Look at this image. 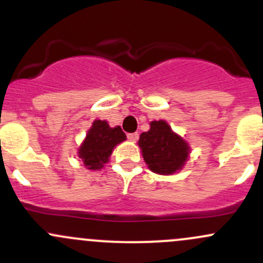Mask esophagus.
Masks as SVG:
<instances>
[{
    "label": "esophagus",
    "instance_id": "obj_1",
    "mask_svg": "<svg viewBox=\"0 0 263 263\" xmlns=\"http://www.w3.org/2000/svg\"><path fill=\"white\" fill-rule=\"evenodd\" d=\"M127 139H128L129 141H137V140H139V134H128L127 135Z\"/></svg>",
    "mask_w": 263,
    "mask_h": 263
}]
</instances>
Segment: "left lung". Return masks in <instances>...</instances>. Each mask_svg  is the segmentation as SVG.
Here are the masks:
<instances>
[{
	"label": "left lung",
	"mask_w": 263,
	"mask_h": 263,
	"mask_svg": "<svg viewBox=\"0 0 263 263\" xmlns=\"http://www.w3.org/2000/svg\"><path fill=\"white\" fill-rule=\"evenodd\" d=\"M139 145L144 160L158 174H172L181 171L190 154V146L174 134L165 121H153L150 129L140 135Z\"/></svg>",
	"instance_id": "8db88e82"
}]
</instances>
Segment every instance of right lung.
<instances>
[{
	"instance_id": "right-lung-1",
	"label": "right lung",
	"mask_w": 263,
	"mask_h": 263,
	"mask_svg": "<svg viewBox=\"0 0 263 263\" xmlns=\"http://www.w3.org/2000/svg\"><path fill=\"white\" fill-rule=\"evenodd\" d=\"M126 140V135L119 126L110 128L105 121L97 119L87 131L86 139L79 150V156L87 169L103 168L109 160V156L116 145Z\"/></svg>"
}]
</instances>
